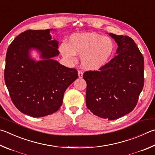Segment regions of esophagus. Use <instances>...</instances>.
<instances>
[{
    "mask_svg": "<svg viewBox=\"0 0 155 155\" xmlns=\"http://www.w3.org/2000/svg\"><path fill=\"white\" fill-rule=\"evenodd\" d=\"M83 72L82 70H78V77H79V78H82V77H83Z\"/></svg>",
    "mask_w": 155,
    "mask_h": 155,
    "instance_id": "1",
    "label": "esophagus"
}]
</instances>
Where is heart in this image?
<instances>
[{
  "label": "heart",
  "mask_w": 155,
  "mask_h": 155,
  "mask_svg": "<svg viewBox=\"0 0 155 155\" xmlns=\"http://www.w3.org/2000/svg\"><path fill=\"white\" fill-rule=\"evenodd\" d=\"M114 49L111 38L94 32L73 35L68 44L62 43L60 47L61 54L67 58L73 59L75 54L82 55L83 66L89 70H97L104 66Z\"/></svg>",
  "instance_id": "1"
}]
</instances>
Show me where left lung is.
<instances>
[{
  "label": "left lung",
  "mask_w": 155,
  "mask_h": 155,
  "mask_svg": "<svg viewBox=\"0 0 155 155\" xmlns=\"http://www.w3.org/2000/svg\"><path fill=\"white\" fill-rule=\"evenodd\" d=\"M118 45L117 55L99 70L84 72L86 104L98 117L115 120L137 105L144 87V57L128 36L109 33Z\"/></svg>",
  "instance_id": "8db88e82"
}]
</instances>
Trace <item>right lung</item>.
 Masks as SVG:
<instances>
[{
  "mask_svg": "<svg viewBox=\"0 0 155 155\" xmlns=\"http://www.w3.org/2000/svg\"><path fill=\"white\" fill-rule=\"evenodd\" d=\"M50 29L21 32L8 47L5 82L13 104L32 117L54 113L62 104L64 92L78 77L75 68L61 65L52 58L59 55L58 42L51 40ZM38 49L44 60L29 57L30 48Z\"/></svg>",
  "mask_w": 155,
  "mask_h": 155,
  "instance_id": "obj_1",
  "label": "right lung"
}]
</instances>
